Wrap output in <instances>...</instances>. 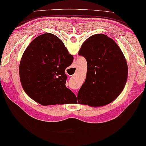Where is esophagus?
<instances>
[{
	"label": "esophagus",
	"instance_id": "1",
	"mask_svg": "<svg viewBox=\"0 0 146 146\" xmlns=\"http://www.w3.org/2000/svg\"><path fill=\"white\" fill-rule=\"evenodd\" d=\"M72 68H73V69H75V67H74V66L72 67Z\"/></svg>",
	"mask_w": 146,
	"mask_h": 146
}]
</instances>
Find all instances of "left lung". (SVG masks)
I'll list each match as a JSON object with an SVG mask.
<instances>
[{
    "label": "left lung",
    "mask_w": 146,
    "mask_h": 146,
    "mask_svg": "<svg viewBox=\"0 0 146 146\" xmlns=\"http://www.w3.org/2000/svg\"><path fill=\"white\" fill-rule=\"evenodd\" d=\"M78 54L85 57L88 64L78 103L101 107L117 99L128 78L127 62L119 45L106 35L96 34L84 42Z\"/></svg>",
    "instance_id": "1"
}]
</instances>
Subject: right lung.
<instances>
[{"label":"right lung","instance_id":"obj_1","mask_svg":"<svg viewBox=\"0 0 146 146\" xmlns=\"http://www.w3.org/2000/svg\"><path fill=\"white\" fill-rule=\"evenodd\" d=\"M63 42L52 33L37 37L21 58L19 74L27 96L42 105L73 103L76 97L66 87L65 69L73 62Z\"/></svg>","mask_w":146,"mask_h":146}]
</instances>
